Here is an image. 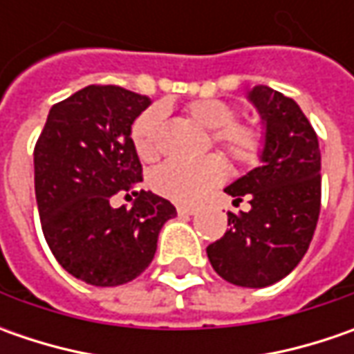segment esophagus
Returning a JSON list of instances; mask_svg holds the SVG:
<instances>
[{
    "label": "esophagus",
    "mask_w": 354,
    "mask_h": 354,
    "mask_svg": "<svg viewBox=\"0 0 354 354\" xmlns=\"http://www.w3.org/2000/svg\"><path fill=\"white\" fill-rule=\"evenodd\" d=\"M177 212H179V214L191 216V214H197V209H195V207H187V205H179V207H177Z\"/></svg>",
    "instance_id": "obj_1"
}]
</instances>
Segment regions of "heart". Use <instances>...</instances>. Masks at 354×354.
Here are the masks:
<instances>
[{
  "instance_id": "heart-1",
  "label": "heart",
  "mask_w": 354,
  "mask_h": 354,
  "mask_svg": "<svg viewBox=\"0 0 354 354\" xmlns=\"http://www.w3.org/2000/svg\"><path fill=\"white\" fill-rule=\"evenodd\" d=\"M185 112L205 129H211V142L221 147L236 165H254L264 151L266 133L258 122L234 120V106L214 98H201L185 106ZM165 112L161 106L145 110L131 126V143L143 161L159 153V136ZM226 177V163L218 156L198 161H167L151 173V187L161 197L181 205H193Z\"/></svg>"
}]
</instances>
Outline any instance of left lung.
<instances>
[{
	"label": "left lung",
	"instance_id": "left-lung-1",
	"mask_svg": "<svg viewBox=\"0 0 354 354\" xmlns=\"http://www.w3.org/2000/svg\"><path fill=\"white\" fill-rule=\"evenodd\" d=\"M250 100L266 133L260 167L242 175L225 193L250 209L228 212L225 236L207 246L214 272L242 288H266L286 278L306 256L321 209V153L317 133L292 98L254 86Z\"/></svg>",
	"mask_w": 354,
	"mask_h": 354
}]
</instances>
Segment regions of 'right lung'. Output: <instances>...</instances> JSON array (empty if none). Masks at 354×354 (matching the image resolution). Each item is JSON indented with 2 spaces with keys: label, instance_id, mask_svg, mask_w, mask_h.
<instances>
[{
  "label": "right lung",
  "instance_id": "1",
  "mask_svg": "<svg viewBox=\"0 0 354 354\" xmlns=\"http://www.w3.org/2000/svg\"><path fill=\"white\" fill-rule=\"evenodd\" d=\"M151 104L122 86L90 84L55 104L35 145V197L57 262L90 286L112 288L151 264L161 226L177 211L151 191H133L131 209L110 198L131 191L142 163L131 124Z\"/></svg>",
  "mask_w": 354,
  "mask_h": 354
}]
</instances>
